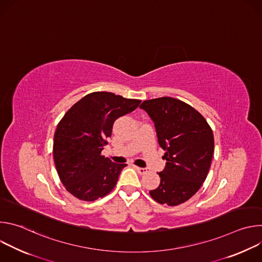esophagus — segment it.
I'll use <instances>...</instances> for the list:
<instances>
[{
    "instance_id": "obj_1",
    "label": "esophagus",
    "mask_w": 262,
    "mask_h": 262,
    "mask_svg": "<svg viewBox=\"0 0 262 262\" xmlns=\"http://www.w3.org/2000/svg\"><path fill=\"white\" fill-rule=\"evenodd\" d=\"M135 168H136V170L138 171V173H139V174H141V175L146 174V173L148 172V170H147L146 168H140V167H135Z\"/></svg>"
}]
</instances>
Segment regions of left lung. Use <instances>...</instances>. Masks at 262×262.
Returning a JSON list of instances; mask_svg holds the SVG:
<instances>
[{
	"label": "left lung",
	"instance_id": "left-lung-1",
	"mask_svg": "<svg viewBox=\"0 0 262 262\" xmlns=\"http://www.w3.org/2000/svg\"><path fill=\"white\" fill-rule=\"evenodd\" d=\"M154 120L160 146L166 151L161 183L149 192L160 204L176 206L193 197L205 181L214 151L212 129L190 104L173 97L142 102Z\"/></svg>",
	"mask_w": 262,
	"mask_h": 262
}]
</instances>
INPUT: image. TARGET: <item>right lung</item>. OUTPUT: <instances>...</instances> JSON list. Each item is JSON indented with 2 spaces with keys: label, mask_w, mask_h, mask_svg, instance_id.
<instances>
[{
  "label": "right lung",
  "mask_w": 262,
  "mask_h": 262,
  "mask_svg": "<svg viewBox=\"0 0 262 262\" xmlns=\"http://www.w3.org/2000/svg\"><path fill=\"white\" fill-rule=\"evenodd\" d=\"M140 99L92 92L74 103L57 125L53 156L65 189L83 201H94L115 188L126 164L101 155L115 120L130 113Z\"/></svg>",
  "instance_id": "add662e5"
}]
</instances>
